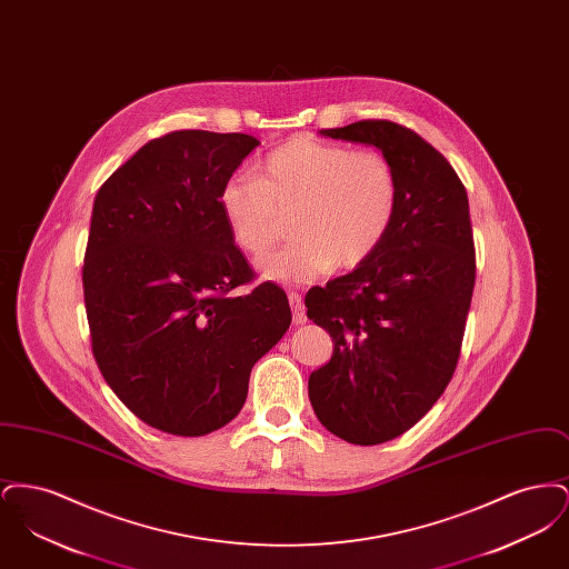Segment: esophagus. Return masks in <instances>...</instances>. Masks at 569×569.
<instances>
[{
  "mask_svg": "<svg viewBox=\"0 0 569 569\" xmlns=\"http://www.w3.org/2000/svg\"><path fill=\"white\" fill-rule=\"evenodd\" d=\"M290 300V307H292V316H295V325H305L307 322V316H305V305H302V298L298 292H290L288 295Z\"/></svg>",
  "mask_w": 569,
  "mask_h": 569,
  "instance_id": "esophagus-1",
  "label": "esophagus"
}]
</instances>
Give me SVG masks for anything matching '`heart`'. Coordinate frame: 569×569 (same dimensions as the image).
<instances>
[{
  "instance_id": "heart-1",
  "label": "heart",
  "mask_w": 569,
  "mask_h": 569,
  "mask_svg": "<svg viewBox=\"0 0 569 569\" xmlns=\"http://www.w3.org/2000/svg\"><path fill=\"white\" fill-rule=\"evenodd\" d=\"M399 196V174L383 153L292 138L256 177H230L219 207L234 243L251 256L267 253L283 232V216L293 213L295 241L264 258L260 274L295 286L365 264L386 241Z\"/></svg>"
}]
</instances>
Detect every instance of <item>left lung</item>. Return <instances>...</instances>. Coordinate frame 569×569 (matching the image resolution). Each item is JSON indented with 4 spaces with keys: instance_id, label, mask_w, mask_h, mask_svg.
<instances>
[{
    "instance_id": "1",
    "label": "left lung",
    "mask_w": 569,
    "mask_h": 569,
    "mask_svg": "<svg viewBox=\"0 0 569 569\" xmlns=\"http://www.w3.org/2000/svg\"><path fill=\"white\" fill-rule=\"evenodd\" d=\"M320 134L378 147L399 174L386 241L305 297L307 318L335 343L309 376L313 411L330 433L376 446L411 429L457 369L476 283L469 200L448 160L399 123L358 121Z\"/></svg>"
}]
</instances>
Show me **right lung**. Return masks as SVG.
Wrapping results in <instances>:
<instances>
[{
    "label": "right lung",
    "mask_w": 569,
    "mask_h": 569,
    "mask_svg": "<svg viewBox=\"0 0 569 569\" xmlns=\"http://www.w3.org/2000/svg\"><path fill=\"white\" fill-rule=\"evenodd\" d=\"M260 144L179 130L117 168L93 200L82 264L96 362L112 392L163 433L200 437L243 407L251 367L290 328L271 281L234 244L219 190Z\"/></svg>",
    "instance_id": "right-lung-1"
}]
</instances>
